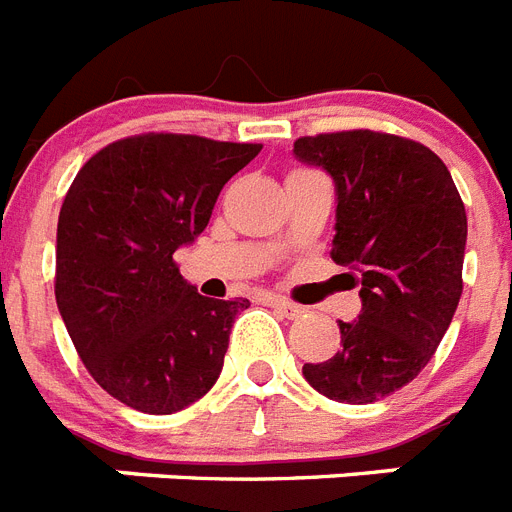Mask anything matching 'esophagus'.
Instances as JSON below:
<instances>
[{
    "mask_svg": "<svg viewBox=\"0 0 512 512\" xmlns=\"http://www.w3.org/2000/svg\"><path fill=\"white\" fill-rule=\"evenodd\" d=\"M269 306H274L277 311H282V316H287V319H298V316H303V308L298 306V303L285 301V298H280V295L269 298Z\"/></svg>",
    "mask_w": 512,
    "mask_h": 512,
    "instance_id": "1",
    "label": "esophagus"
}]
</instances>
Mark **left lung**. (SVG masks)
Listing matches in <instances>:
<instances>
[{"mask_svg":"<svg viewBox=\"0 0 512 512\" xmlns=\"http://www.w3.org/2000/svg\"><path fill=\"white\" fill-rule=\"evenodd\" d=\"M295 156L332 175V261L361 285V314L340 322V348L303 377L340 403H374L418 377L463 293L466 206L424 143L382 130L303 135Z\"/></svg>","mask_w":512,"mask_h":512,"instance_id":"obj_1","label":"left lung"}]
</instances>
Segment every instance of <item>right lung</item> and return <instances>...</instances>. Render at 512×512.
Returning <instances> with one entry per match:
<instances>
[{
    "instance_id": "1",
    "label": "right lung",
    "mask_w": 512,
    "mask_h": 512,
    "mask_svg": "<svg viewBox=\"0 0 512 512\" xmlns=\"http://www.w3.org/2000/svg\"><path fill=\"white\" fill-rule=\"evenodd\" d=\"M261 143L141 133L88 159L57 222L54 295L88 374L135 411H183L214 387L238 311L198 295L175 251L201 235Z\"/></svg>"
}]
</instances>
